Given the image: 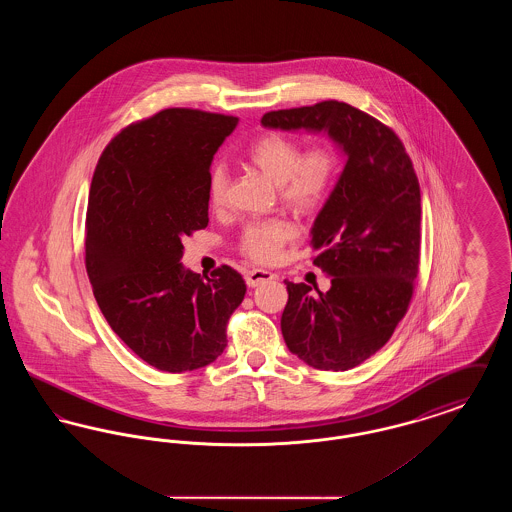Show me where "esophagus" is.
Segmentation results:
<instances>
[{
  "label": "esophagus",
  "instance_id": "34e87169",
  "mask_svg": "<svg viewBox=\"0 0 512 512\" xmlns=\"http://www.w3.org/2000/svg\"><path fill=\"white\" fill-rule=\"evenodd\" d=\"M270 280H274V274L268 272V270H263V268H253L245 274V282H247L249 288H257V286L270 282Z\"/></svg>",
  "mask_w": 512,
  "mask_h": 512
}]
</instances>
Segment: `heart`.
<instances>
[{"label":"heart","mask_w":512,"mask_h":512,"mask_svg":"<svg viewBox=\"0 0 512 512\" xmlns=\"http://www.w3.org/2000/svg\"><path fill=\"white\" fill-rule=\"evenodd\" d=\"M247 159L278 186L280 199L299 213H311L326 201L340 167L334 147L318 144L303 153L295 140L276 132L257 138L247 149ZM228 184L226 167L215 163L207 176V195L215 207L224 205ZM293 236L288 220H255L245 224L238 249L255 263H272Z\"/></svg>","instance_id":"1"}]
</instances>
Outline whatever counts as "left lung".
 Segmentation results:
<instances>
[{"instance_id":"left-lung-1","label":"left lung","mask_w":512,"mask_h":512,"mask_svg":"<svg viewBox=\"0 0 512 512\" xmlns=\"http://www.w3.org/2000/svg\"><path fill=\"white\" fill-rule=\"evenodd\" d=\"M263 126L328 132L347 161L313 234L326 293L286 282L282 336L318 370H349L380 351L405 317L420 263V186L399 136L365 111L336 101L280 109Z\"/></svg>"}]
</instances>
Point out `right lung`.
<instances>
[{
	"mask_svg": "<svg viewBox=\"0 0 512 512\" xmlns=\"http://www.w3.org/2000/svg\"><path fill=\"white\" fill-rule=\"evenodd\" d=\"M238 119L165 109L107 144L86 213V270L113 332L147 365L186 372L213 363L245 282L228 265L182 267V240L209 224L207 176Z\"/></svg>",
	"mask_w": 512,
	"mask_h": 512,
	"instance_id": "1",
	"label": "right lung"
}]
</instances>
